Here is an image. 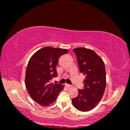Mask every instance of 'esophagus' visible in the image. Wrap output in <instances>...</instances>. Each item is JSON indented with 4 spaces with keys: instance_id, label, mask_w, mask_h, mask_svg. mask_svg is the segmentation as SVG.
Segmentation results:
<instances>
[{
    "instance_id": "obj_1",
    "label": "esophagus",
    "mask_w": 130,
    "mask_h": 130,
    "mask_svg": "<svg viewBox=\"0 0 130 130\" xmlns=\"http://www.w3.org/2000/svg\"><path fill=\"white\" fill-rule=\"evenodd\" d=\"M66 86H67V88H71V87L72 86L71 85H69V84H66Z\"/></svg>"
}]
</instances>
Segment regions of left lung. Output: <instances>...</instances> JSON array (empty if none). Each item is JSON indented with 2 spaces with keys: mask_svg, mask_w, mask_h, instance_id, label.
Wrapping results in <instances>:
<instances>
[{
  "mask_svg": "<svg viewBox=\"0 0 130 130\" xmlns=\"http://www.w3.org/2000/svg\"><path fill=\"white\" fill-rule=\"evenodd\" d=\"M77 57L79 71L85 76L84 88L72 99L74 107L79 111H90L96 107L103 96L106 85L104 63L92 50L85 48L73 49Z\"/></svg>",
  "mask_w": 130,
  "mask_h": 130,
  "instance_id": "1",
  "label": "left lung"
}]
</instances>
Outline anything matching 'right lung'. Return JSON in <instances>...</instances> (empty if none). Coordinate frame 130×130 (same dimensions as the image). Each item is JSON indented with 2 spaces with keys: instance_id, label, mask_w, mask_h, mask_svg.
Here are the masks:
<instances>
[{
  "instance_id": "right-lung-1",
  "label": "right lung",
  "mask_w": 130,
  "mask_h": 130,
  "mask_svg": "<svg viewBox=\"0 0 130 130\" xmlns=\"http://www.w3.org/2000/svg\"><path fill=\"white\" fill-rule=\"evenodd\" d=\"M66 49L46 46L37 51L29 61L26 69L25 83L27 90L32 99L40 105L46 106L55 101L63 89L61 84L51 83L57 76L56 67Z\"/></svg>"
}]
</instances>
